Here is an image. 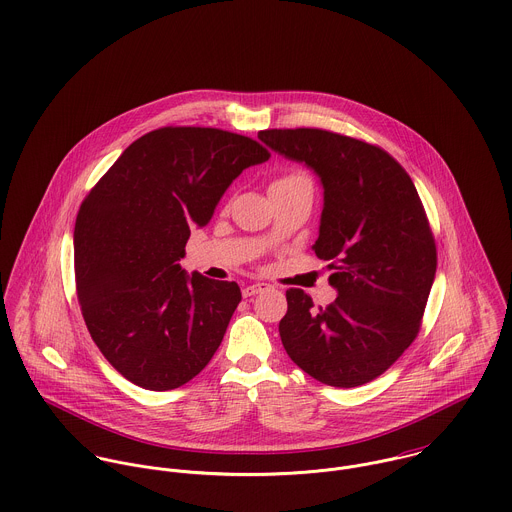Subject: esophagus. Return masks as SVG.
<instances>
[{
	"instance_id": "1",
	"label": "esophagus",
	"mask_w": 512,
	"mask_h": 512,
	"mask_svg": "<svg viewBox=\"0 0 512 512\" xmlns=\"http://www.w3.org/2000/svg\"><path fill=\"white\" fill-rule=\"evenodd\" d=\"M267 285L265 283H253V285H247L243 289V297H253V295H259L261 291H265Z\"/></svg>"
}]
</instances>
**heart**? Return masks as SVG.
<instances>
[{
  "mask_svg": "<svg viewBox=\"0 0 512 512\" xmlns=\"http://www.w3.org/2000/svg\"><path fill=\"white\" fill-rule=\"evenodd\" d=\"M308 180L305 174H301V172H289V174H285V176H281V178H277L271 186H279V184H291V182H305Z\"/></svg>",
  "mask_w": 512,
  "mask_h": 512,
  "instance_id": "heart-1",
  "label": "heart"
}]
</instances>
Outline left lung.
<instances>
[{"mask_svg": "<svg viewBox=\"0 0 512 512\" xmlns=\"http://www.w3.org/2000/svg\"><path fill=\"white\" fill-rule=\"evenodd\" d=\"M259 140L310 168L324 205L318 259L338 297L314 307L287 291L279 334L314 380L356 388L384 374L415 340L435 279L437 251L408 172L382 148L320 128L263 130Z\"/></svg>", "mask_w": 512, "mask_h": 512, "instance_id": "left-lung-1", "label": "left lung"}]
</instances>
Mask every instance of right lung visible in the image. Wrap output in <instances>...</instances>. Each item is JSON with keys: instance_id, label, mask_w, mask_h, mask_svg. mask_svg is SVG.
Returning <instances> with one entry per match:
<instances>
[{"instance_id": "add662e5", "label": "right lung", "mask_w": 512, "mask_h": 512, "mask_svg": "<svg viewBox=\"0 0 512 512\" xmlns=\"http://www.w3.org/2000/svg\"><path fill=\"white\" fill-rule=\"evenodd\" d=\"M219 128L166 126L132 142L81 204L77 297L104 358L132 384L166 392L196 378L241 301L237 283L188 275L180 259L231 182L269 160Z\"/></svg>"}]
</instances>
